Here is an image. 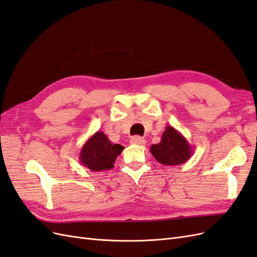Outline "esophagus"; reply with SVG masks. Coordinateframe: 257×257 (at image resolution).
Returning a JSON list of instances; mask_svg holds the SVG:
<instances>
[{
  "label": "esophagus",
  "mask_w": 257,
  "mask_h": 257,
  "mask_svg": "<svg viewBox=\"0 0 257 257\" xmlns=\"http://www.w3.org/2000/svg\"><path fill=\"white\" fill-rule=\"evenodd\" d=\"M130 142L133 143V144H139V145H144L146 143V141L144 140V139L141 138V137H139V136H136V137L131 138Z\"/></svg>",
  "instance_id": "obj_1"
}]
</instances>
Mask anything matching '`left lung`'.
Returning <instances> with one entry per match:
<instances>
[{"mask_svg":"<svg viewBox=\"0 0 257 257\" xmlns=\"http://www.w3.org/2000/svg\"><path fill=\"white\" fill-rule=\"evenodd\" d=\"M150 152L159 164L165 166H179L186 163L193 155V148L181 133L172 126H168L161 140L153 144Z\"/></svg>","mask_w":257,"mask_h":257,"instance_id":"8db88e82","label":"left lung"}]
</instances>
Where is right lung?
I'll list each match as a JSON object with an SVG mask.
<instances>
[{
	"label": "right lung",
	"mask_w": 257,
	"mask_h": 257,
	"mask_svg": "<svg viewBox=\"0 0 257 257\" xmlns=\"http://www.w3.org/2000/svg\"><path fill=\"white\" fill-rule=\"evenodd\" d=\"M124 148L108 140L103 131H97L83 145L78 159L92 172L109 170Z\"/></svg>",
	"instance_id": "obj_1"
}]
</instances>
